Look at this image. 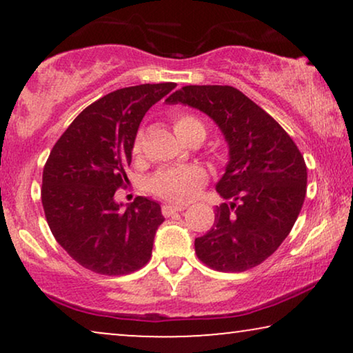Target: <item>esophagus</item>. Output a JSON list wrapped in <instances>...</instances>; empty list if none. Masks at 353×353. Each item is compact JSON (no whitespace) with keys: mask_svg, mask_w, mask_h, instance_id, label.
I'll return each mask as SVG.
<instances>
[{"mask_svg":"<svg viewBox=\"0 0 353 353\" xmlns=\"http://www.w3.org/2000/svg\"><path fill=\"white\" fill-rule=\"evenodd\" d=\"M186 204H163L162 205V214L165 216H170L175 214V212H181L186 209Z\"/></svg>","mask_w":353,"mask_h":353,"instance_id":"1","label":"esophagus"}]
</instances>
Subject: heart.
Returning a JSON list of instances; mask_svg holds the SVG:
<instances>
[{
	"label": "heart",
	"instance_id": "b5f03b06",
	"mask_svg": "<svg viewBox=\"0 0 353 353\" xmlns=\"http://www.w3.org/2000/svg\"><path fill=\"white\" fill-rule=\"evenodd\" d=\"M175 133L183 141L190 139L194 134L205 137V127L199 119L190 114H180L173 120ZM141 152V134L134 138L133 154L138 156ZM205 183V172L199 167H167L157 170L149 180V188L154 194L163 199L185 202L192 199Z\"/></svg>",
	"mask_w": 353,
	"mask_h": 353
}]
</instances>
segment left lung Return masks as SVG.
I'll list each match as a JSON object with an SVG mask.
<instances>
[{
	"mask_svg": "<svg viewBox=\"0 0 353 353\" xmlns=\"http://www.w3.org/2000/svg\"><path fill=\"white\" fill-rule=\"evenodd\" d=\"M209 115L228 143L230 161L216 192L215 223L196 238V254L216 272L257 267L291 233L307 192V167L272 115L233 86L190 85L168 96Z\"/></svg>",
	"mask_w": 353,
	"mask_h": 353,
	"instance_id": "8db88e82",
	"label": "left lung"
}]
</instances>
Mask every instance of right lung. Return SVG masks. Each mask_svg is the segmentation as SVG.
I'll list each match as a JSON object with an SVG mask.
<instances>
[{
    "instance_id": "obj_1",
    "label": "right lung",
    "mask_w": 353,
    "mask_h": 353,
    "mask_svg": "<svg viewBox=\"0 0 353 353\" xmlns=\"http://www.w3.org/2000/svg\"><path fill=\"white\" fill-rule=\"evenodd\" d=\"M175 83L128 86L103 96L62 133L43 168L41 202L50 230L81 267L108 276L149 262L163 215L138 196L125 210L114 199L128 181L133 143L149 108Z\"/></svg>"
}]
</instances>
